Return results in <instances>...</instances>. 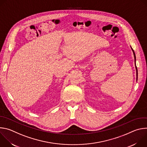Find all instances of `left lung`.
<instances>
[{
	"instance_id": "1",
	"label": "left lung",
	"mask_w": 147,
	"mask_h": 147,
	"mask_svg": "<svg viewBox=\"0 0 147 147\" xmlns=\"http://www.w3.org/2000/svg\"><path fill=\"white\" fill-rule=\"evenodd\" d=\"M131 49H132V51H133V54H134V61H135V64H136V55H135V53H134V50L132 48H131ZM136 70H137V68L136 65Z\"/></svg>"
}]
</instances>
